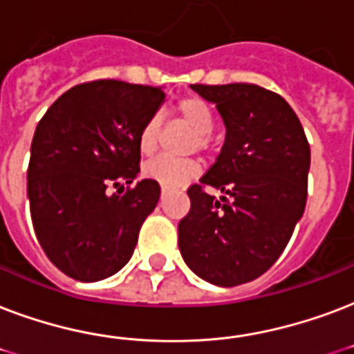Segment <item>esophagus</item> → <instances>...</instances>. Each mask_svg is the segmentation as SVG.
Listing matches in <instances>:
<instances>
[{
    "label": "esophagus",
    "instance_id": "obj_1",
    "mask_svg": "<svg viewBox=\"0 0 354 354\" xmlns=\"http://www.w3.org/2000/svg\"><path fill=\"white\" fill-rule=\"evenodd\" d=\"M165 195H167V189H161V198H163Z\"/></svg>",
    "mask_w": 354,
    "mask_h": 354
}]
</instances>
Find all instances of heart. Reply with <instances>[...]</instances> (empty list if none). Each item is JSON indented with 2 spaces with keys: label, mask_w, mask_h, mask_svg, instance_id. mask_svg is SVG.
Segmentation results:
<instances>
[{
  "label": "heart",
  "mask_w": 354,
  "mask_h": 354,
  "mask_svg": "<svg viewBox=\"0 0 354 354\" xmlns=\"http://www.w3.org/2000/svg\"><path fill=\"white\" fill-rule=\"evenodd\" d=\"M178 118L185 126L193 129L196 133V145L204 147L206 137L212 133L213 129V115L206 102H202L196 96L183 98L176 107ZM158 133H159V120L158 117L148 118L145 126L139 131L137 137V147L142 156H152L158 148ZM145 176L158 182L161 187L174 189L182 187L185 183L193 182L201 174V165L193 159H171V158H158L145 165Z\"/></svg>",
  "instance_id": "b5f03b06"
}]
</instances>
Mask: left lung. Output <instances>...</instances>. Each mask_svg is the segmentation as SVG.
Returning a JSON list of instances; mask_svg holds the SVG:
<instances>
[{"label":"left lung","mask_w":354,"mask_h":354,"mask_svg":"<svg viewBox=\"0 0 354 354\" xmlns=\"http://www.w3.org/2000/svg\"><path fill=\"white\" fill-rule=\"evenodd\" d=\"M215 104L225 145L202 185L189 187L191 212L178 225L185 266L215 286L245 284L279 260L306 206L310 147L282 96L250 83L191 85Z\"/></svg>","instance_id":"obj_1"}]
</instances>
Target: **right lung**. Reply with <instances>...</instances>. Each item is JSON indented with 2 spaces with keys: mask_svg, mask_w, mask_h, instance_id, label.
I'll return each instance as SVG.
<instances>
[{
  "mask_svg": "<svg viewBox=\"0 0 354 354\" xmlns=\"http://www.w3.org/2000/svg\"><path fill=\"white\" fill-rule=\"evenodd\" d=\"M163 102L161 87L83 83L55 100L35 129L27 169L31 219L46 256L72 279L113 277L133 254L159 185L141 180L126 194L109 189L137 180V137Z\"/></svg>",
  "mask_w": 354,
  "mask_h": 354,
  "instance_id": "add662e5",
  "label": "right lung"
}]
</instances>
